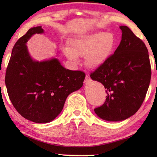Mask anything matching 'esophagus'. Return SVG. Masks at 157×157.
Listing matches in <instances>:
<instances>
[{
  "label": "esophagus",
  "instance_id": "esophagus-1",
  "mask_svg": "<svg viewBox=\"0 0 157 157\" xmlns=\"http://www.w3.org/2000/svg\"><path fill=\"white\" fill-rule=\"evenodd\" d=\"M90 81V78L88 76H86V78L84 80V83L85 84H87V83H89Z\"/></svg>",
  "mask_w": 157,
  "mask_h": 157
}]
</instances>
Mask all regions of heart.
Instances as JSON below:
<instances>
[{
    "mask_svg": "<svg viewBox=\"0 0 157 157\" xmlns=\"http://www.w3.org/2000/svg\"><path fill=\"white\" fill-rule=\"evenodd\" d=\"M117 46V38L111 32L98 31L76 36L71 40L70 47L63 51L67 59L77 64L78 56H85V63L91 69H97L108 61Z\"/></svg>",
    "mask_w": 157,
    "mask_h": 157,
    "instance_id": "1",
    "label": "heart"
}]
</instances>
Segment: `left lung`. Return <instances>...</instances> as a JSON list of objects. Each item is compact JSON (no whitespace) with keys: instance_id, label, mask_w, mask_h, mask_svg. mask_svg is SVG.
<instances>
[{"instance_id":"8db88e82","label":"left lung","mask_w":157,"mask_h":157,"mask_svg":"<svg viewBox=\"0 0 157 157\" xmlns=\"http://www.w3.org/2000/svg\"><path fill=\"white\" fill-rule=\"evenodd\" d=\"M119 28L122 32L119 46L108 61L90 76L106 89V101L94 111L108 121H124L136 113L151 80V65L144 43L128 27Z\"/></svg>"}]
</instances>
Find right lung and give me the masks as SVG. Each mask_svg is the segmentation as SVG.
Returning <instances> with one entry per match:
<instances>
[{
  "label": "right lung",
  "instance_id": "1",
  "mask_svg": "<svg viewBox=\"0 0 157 157\" xmlns=\"http://www.w3.org/2000/svg\"><path fill=\"white\" fill-rule=\"evenodd\" d=\"M41 26L30 29L13 48L5 82L8 96L17 111L38 124L52 121L61 112L66 98L80 89L86 75L66 69L56 58L38 61L30 55L26 44Z\"/></svg>",
  "mask_w": 157,
  "mask_h": 157
}]
</instances>
